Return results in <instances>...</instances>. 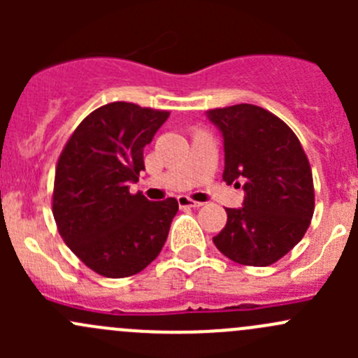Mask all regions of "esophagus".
I'll use <instances>...</instances> for the list:
<instances>
[{"label":"esophagus","mask_w":358,"mask_h":358,"mask_svg":"<svg viewBox=\"0 0 358 358\" xmlns=\"http://www.w3.org/2000/svg\"><path fill=\"white\" fill-rule=\"evenodd\" d=\"M178 206H180V208H201L202 202L189 199L187 196H180L178 197Z\"/></svg>","instance_id":"34e87169"}]
</instances>
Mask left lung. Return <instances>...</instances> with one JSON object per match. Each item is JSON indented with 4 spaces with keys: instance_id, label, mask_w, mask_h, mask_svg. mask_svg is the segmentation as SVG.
Wrapping results in <instances>:
<instances>
[{
    "instance_id": "8db88e82",
    "label": "left lung",
    "mask_w": 358,
    "mask_h": 358,
    "mask_svg": "<svg viewBox=\"0 0 358 358\" xmlns=\"http://www.w3.org/2000/svg\"><path fill=\"white\" fill-rule=\"evenodd\" d=\"M223 138L227 183H243L241 208L213 243L236 263L266 266L291 251L313 216V180L298 136L272 112L251 103L206 112Z\"/></svg>"
}]
</instances>
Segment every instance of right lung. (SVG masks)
Segmentation results:
<instances>
[{"label": "right lung", "instance_id": "1", "mask_svg": "<svg viewBox=\"0 0 358 358\" xmlns=\"http://www.w3.org/2000/svg\"><path fill=\"white\" fill-rule=\"evenodd\" d=\"M169 112L114 102L83 119L57 164L53 216L69 249L110 279L135 275L157 258L178 201L129 194L143 149Z\"/></svg>", "mask_w": 358, "mask_h": 358}]
</instances>
